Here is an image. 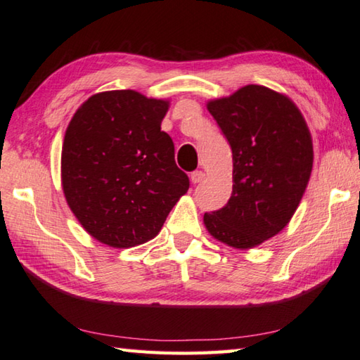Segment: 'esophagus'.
<instances>
[{
  "mask_svg": "<svg viewBox=\"0 0 360 360\" xmlns=\"http://www.w3.org/2000/svg\"><path fill=\"white\" fill-rule=\"evenodd\" d=\"M189 179H191L193 183H200L203 179H205V174H203L202 171H195L191 174V177Z\"/></svg>",
  "mask_w": 360,
  "mask_h": 360,
  "instance_id": "obj_1",
  "label": "esophagus"
}]
</instances>
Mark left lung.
<instances>
[{
    "label": "left lung",
    "instance_id": "left-lung-1",
    "mask_svg": "<svg viewBox=\"0 0 360 360\" xmlns=\"http://www.w3.org/2000/svg\"><path fill=\"white\" fill-rule=\"evenodd\" d=\"M207 110L232 147L233 186L203 224L230 248H257L285 229L306 193L314 166L307 122L285 94L259 84L208 100Z\"/></svg>",
    "mask_w": 360,
    "mask_h": 360
}]
</instances>
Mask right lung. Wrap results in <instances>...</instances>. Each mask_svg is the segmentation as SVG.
I'll use <instances>...</instances> for the list:
<instances>
[{"instance_id": "1", "label": "right lung", "mask_w": 360, "mask_h": 360, "mask_svg": "<svg viewBox=\"0 0 360 360\" xmlns=\"http://www.w3.org/2000/svg\"><path fill=\"white\" fill-rule=\"evenodd\" d=\"M169 105L131 89L105 91L87 98L69 122L63 191L81 227L101 244L127 249L155 238L188 191L174 142L161 131Z\"/></svg>"}]
</instances>
